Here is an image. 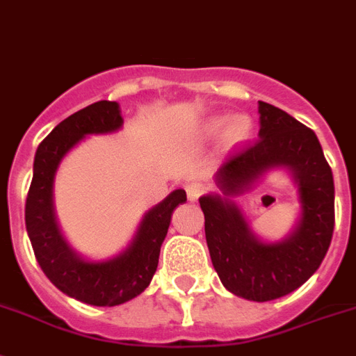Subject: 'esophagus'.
Returning <instances> with one entry per match:
<instances>
[{
  "label": "esophagus",
  "mask_w": 356,
  "mask_h": 356,
  "mask_svg": "<svg viewBox=\"0 0 356 356\" xmlns=\"http://www.w3.org/2000/svg\"><path fill=\"white\" fill-rule=\"evenodd\" d=\"M185 191H187V196L189 200H198L200 195L204 193V184H200V181H191V184L185 185Z\"/></svg>",
  "instance_id": "1"
}]
</instances>
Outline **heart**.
I'll use <instances>...</instances> for the list:
<instances>
[{"label":"heart","instance_id":"heart-1","mask_svg":"<svg viewBox=\"0 0 356 356\" xmlns=\"http://www.w3.org/2000/svg\"><path fill=\"white\" fill-rule=\"evenodd\" d=\"M251 120L248 116H234L231 120L220 116V118H213L207 122V132L211 134H220L225 131V142L229 145L245 142L251 136Z\"/></svg>","mask_w":356,"mask_h":356}]
</instances>
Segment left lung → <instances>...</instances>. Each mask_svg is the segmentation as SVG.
<instances>
[{
    "mask_svg": "<svg viewBox=\"0 0 356 356\" xmlns=\"http://www.w3.org/2000/svg\"><path fill=\"white\" fill-rule=\"evenodd\" d=\"M258 140L229 158L216 172L222 196L205 195V240L220 280L233 295L267 302L304 284L324 260L334 227L333 172L318 138L282 108L260 102ZM287 166L299 185L302 214L282 243H260L230 200L267 170Z\"/></svg>",
    "mask_w": 356,
    "mask_h": 356,
    "instance_id": "obj_1",
    "label": "left lung"
}]
</instances>
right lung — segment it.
<instances>
[{"label": "right lung", "instance_id": "add662e5", "mask_svg": "<svg viewBox=\"0 0 356 356\" xmlns=\"http://www.w3.org/2000/svg\"><path fill=\"white\" fill-rule=\"evenodd\" d=\"M122 123L120 105L107 99L81 108L58 123L38 147L25 204L26 233L47 278L61 293L76 300L105 307L132 300L151 284L172 211L187 200L184 189L172 191L145 213L131 245L111 260L89 262L69 248L56 224L52 204V185L58 165L87 134L114 132L122 127Z\"/></svg>", "mask_w": 356, "mask_h": 356}]
</instances>
